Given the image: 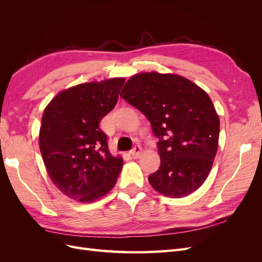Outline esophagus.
Segmentation results:
<instances>
[{
    "mask_svg": "<svg viewBox=\"0 0 262 262\" xmlns=\"http://www.w3.org/2000/svg\"><path fill=\"white\" fill-rule=\"evenodd\" d=\"M141 153H142V147H141L140 145H136V146H134V147L131 149V152H130L132 158H134V160H136V158H139L140 155H141Z\"/></svg>",
    "mask_w": 262,
    "mask_h": 262,
    "instance_id": "obj_1",
    "label": "esophagus"
}]
</instances>
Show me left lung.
I'll list each match as a JSON object with an SVG mask.
<instances>
[{"label":"left lung","instance_id":"8db88e82","mask_svg":"<svg viewBox=\"0 0 262 262\" xmlns=\"http://www.w3.org/2000/svg\"><path fill=\"white\" fill-rule=\"evenodd\" d=\"M120 96L147 118L158 139L161 166L150 186L169 198L195 191L219 146L220 119L209 95L182 76L150 72L132 76Z\"/></svg>","mask_w":262,"mask_h":262}]
</instances>
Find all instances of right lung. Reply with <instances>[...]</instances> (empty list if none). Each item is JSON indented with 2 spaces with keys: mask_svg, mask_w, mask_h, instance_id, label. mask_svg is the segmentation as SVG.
<instances>
[{
  "mask_svg": "<svg viewBox=\"0 0 262 262\" xmlns=\"http://www.w3.org/2000/svg\"><path fill=\"white\" fill-rule=\"evenodd\" d=\"M124 78L80 84L45 109L39 147L53 184L70 199L93 202L116 185L122 158L108 149L99 122L116 106Z\"/></svg>",
  "mask_w": 262,
  "mask_h": 262,
  "instance_id": "obj_1",
  "label": "right lung"
}]
</instances>
